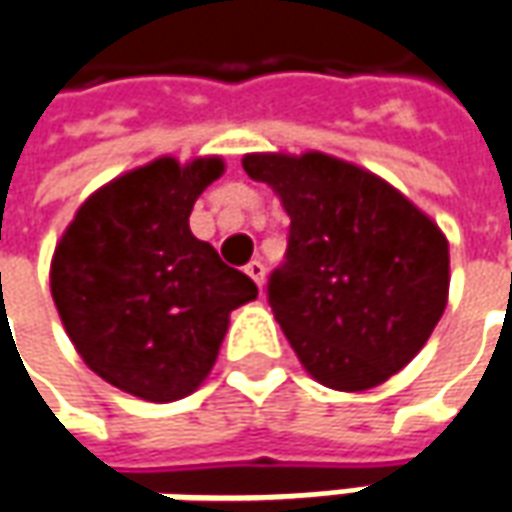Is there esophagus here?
Masks as SVG:
<instances>
[{
    "mask_svg": "<svg viewBox=\"0 0 512 512\" xmlns=\"http://www.w3.org/2000/svg\"><path fill=\"white\" fill-rule=\"evenodd\" d=\"M246 274H249V277L255 280L257 286H263V277H266V266H263L260 260H249V263H246Z\"/></svg>",
    "mask_w": 512,
    "mask_h": 512,
    "instance_id": "1",
    "label": "esophagus"
}]
</instances>
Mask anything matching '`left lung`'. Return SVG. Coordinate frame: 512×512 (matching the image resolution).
<instances>
[{"instance_id": "1", "label": "left lung", "mask_w": 512, "mask_h": 512, "mask_svg": "<svg viewBox=\"0 0 512 512\" xmlns=\"http://www.w3.org/2000/svg\"><path fill=\"white\" fill-rule=\"evenodd\" d=\"M289 212L269 306L311 377L365 391L428 343L448 303V240L382 178L323 152L246 155Z\"/></svg>"}]
</instances>
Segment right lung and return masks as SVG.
Wrapping results in <instances>:
<instances>
[{
	"mask_svg": "<svg viewBox=\"0 0 512 512\" xmlns=\"http://www.w3.org/2000/svg\"><path fill=\"white\" fill-rule=\"evenodd\" d=\"M221 158H158L81 203L56 246L50 291L70 340L98 377L147 399L192 394L218 360L229 311L257 286L189 232Z\"/></svg>",
	"mask_w": 512,
	"mask_h": 512,
	"instance_id": "add662e5",
	"label": "right lung"
}]
</instances>
